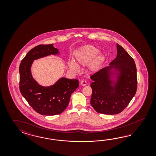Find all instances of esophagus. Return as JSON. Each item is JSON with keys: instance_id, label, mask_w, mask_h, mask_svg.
I'll return each instance as SVG.
<instances>
[{"instance_id": "esophagus-1", "label": "esophagus", "mask_w": 156, "mask_h": 156, "mask_svg": "<svg viewBox=\"0 0 156 156\" xmlns=\"http://www.w3.org/2000/svg\"><path fill=\"white\" fill-rule=\"evenodd\" d=\"M86 84H87V82L85 80H82L81 82H80V85H82V86H86Z\"/></svg>"}]
</instances>
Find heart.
I'll use <instances>...</instances> for the list:
<instances>
[{
    "label": "heart",
    "mask_w": 156,
    "mask_h": 156,
    "mask_svg": "<svg viewBox=\"0 0 156 156\" xmlns=\"http://www.w3.org/2000/svg\"><path fill=\"white\" fill-rule=\"evenodd\" d=\"M99 52L97 48L91 45L80 48L75 54L77 65L81 66L88 65V70L91 73L99 71L105 61V55ZM69 66L74 72L79 71L78 67L73 61H69Z\"/></svg>",
    "instance_id": "obj_1"
}]
</instances>
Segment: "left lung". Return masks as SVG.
Wrapping results in <instances>:
<instances>
[{"instance_id": "obj_1", "label": "left lung", "mask_w": 156, "mask_h": 156, "mask_svg": "<svg viewBox=\"0 0 156 156\" xmlns=\"http://www.w3.org/2000/svg\"><path fill=\"white\" fill-rule=\"evenodd\" d=\"M117 57L109 66L90 76L92 95L90 104L99 113H119L136 94L137 69L134 59L117 44ZM115 79H114V78Z\"/></svg>"}]
</instances>
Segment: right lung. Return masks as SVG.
I'll list each match as a JSON object with an SVG mask.
<instances>
[{"label": "right lung", "mask_w": 156, "mask_h": 156, "mask_svg": "<svg viewBox=\"0 0 156 156\" xmlns=\"http://www.w3.org/2000/svg\"><path fill=\"white\" fill-rule=\"evenodd\" d=\"M59 54L53 44H40L28 51L19 66L20 93L33 109L42 115L61 113L69 104L71 94L79 86V81L76 79L62 77L50 86H41L34 79L31 71L34 61Z\"/></svg>", "instance_id": "add662e5"}]
</instances>
